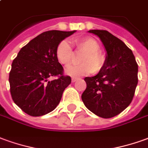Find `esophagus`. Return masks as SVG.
<instances>
[{
    "label": "esophagus",
    "mask_w": 148,
    "mask_h": 148,
    "mask_svg": "<svg viewBox=\"0 0 148 148\" xmlns=\"http://www.w3.org/2000/svg\"><path fill=\"white\" fill-rule=\"evenodd\" d=\"M77 77H71V81H72V82H75L77 81Z\"/></svg>",
    "instance_id": "esophagus-1"
}]
</instances>
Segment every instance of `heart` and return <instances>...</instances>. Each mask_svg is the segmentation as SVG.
Instances as JSON below:
<instances>
[{
    "label": "heart",
    "mask_w": 148,
    "mask_h": 148,
    "mask_svg": "<svg viewBox=\"0 0 148 148\" xmlns=\"http://www.w3.org/2000/svg\"><path fill=\"white\" fill-rule=\"evenodd\" d=\"M74 45L77 52L83 53L79 58L80 65L67 67L65 73L67 75L79 77L93 73H99L106 64V57L99 52L100 46L95 39L84 38L74 41ZM57 60L64 66H68L73 59V52L70 44L62 41L57 46L55 52Z\"/></svg>",
    "instance_id": "obj_1"
}]
</instances>
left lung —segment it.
Here are the masks:
<instances>
[{
    "label": "left lung",
    "instance_id": "8db88e82",
    "mask_svg": "<svg viewBox=\"0 0 148 148\" xmlns=\"http://www.w3.org/2000/svg\"><path fill=\"white\" fill-rule=\"evenodd\" d=\"M97 35L106 51V64L94 77H85L82 95L86 107L99 117L112 118L132 103L138 84V65L131 49L106 30H89Z\"/></svg>",
    "mask_w": 148,
    "mask_h": 148
}]
</instances>
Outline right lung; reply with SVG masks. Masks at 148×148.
Segmentation results:
<instances>
[{
	"instance_id": "1",
	"label": "right lung",
	"mask_w": 148,
	"mask_h": 148,
	"mask_svg": "<svg viewBox=\"0 0 148 148\" xmlns=\"http://www.w3.org/2000/svg\"><path fill=\"white\" fill-rule=\"evenodd\" d=\"M75 32H44L22 47L13 60L9 77L10 93L13 102L25 113L42 116L59 104L71 78L63 75V67L55 52L60 42ZM52 76L60 77L49 81Z\"/></svg>"
}]
</instances>
